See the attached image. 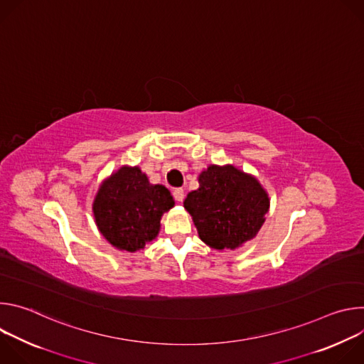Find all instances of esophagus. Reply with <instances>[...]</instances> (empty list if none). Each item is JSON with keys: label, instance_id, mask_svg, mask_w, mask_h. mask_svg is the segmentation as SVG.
<instances>
[{"label": "esophagus", "instance_id": "1", "mask_svg": "<svg viewBox=\"0 0 364 364\" xmlns=\"http://www.w3.org/2000/svg\"><path fill=\"white\" fill-rule=\"evenodd\" d=\"M173 196H174L176 201L181 203V201L184 200V190H183V188H176V190L173 191Z\"/></svg>", "mask_w": 364, "mask_h": 364}]
</instances>
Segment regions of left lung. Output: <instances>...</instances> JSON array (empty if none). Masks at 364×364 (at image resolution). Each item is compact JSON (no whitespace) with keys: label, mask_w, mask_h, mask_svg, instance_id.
I'll list each match as a JSON object with an SVG mask.
<instances>
[{"label":"left lung","mask_w":364,"mask_h":364,"mask_svg":"<svg viewBox=\"0 0 364 364\" xmlns=\"http://www.w3.org/2000/svg\"><path fill=\"white\" fill-rule=\"evenodd\" d=\"M184 209L200 239L213 249H236L253 239L265 222L269 197L253 176L228 166H209L198 176Z\"/></svg>","instance_id":"8db88e82"}]
</instances>
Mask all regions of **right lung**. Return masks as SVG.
<instances>
[{"label":"right lung","instance_id":"add662e5","mask_svg":"<svg viewBox=\"0 0 364 364\" xmlns=\"http://www.w3.org/2000/svg\"><path fill=\"white\" fill-rule=\"evenodd\" d=\"M174 205L161 184H151L139 167L124 166L103 181L93 200L99 232L119 250L138 252L157 237L161 216Z\"/></svg>","mask_w":364,"mask_h":364}]
</instances>
